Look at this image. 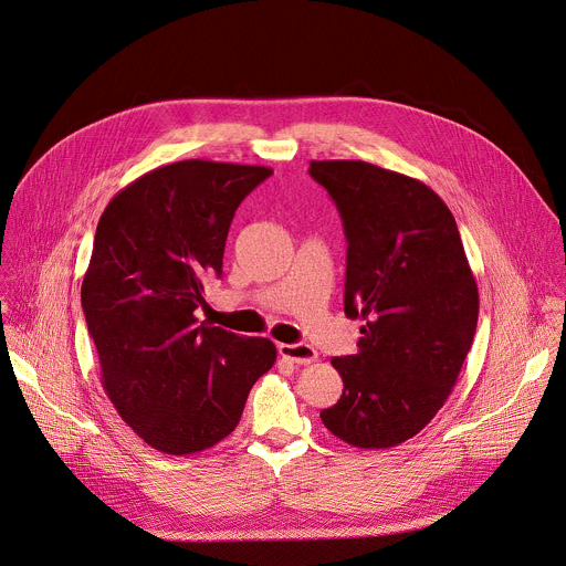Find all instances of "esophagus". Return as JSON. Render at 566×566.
<instances>
[{"label":"esophagus","instance_id":"obj_1","mask_svg":"<svg viewBox=\"0 0 566 566\" xmlns=\"http://www.w3.org/2000/svg\"><path fill=\"white\" fill-rule=\"evenodd\" d=\"M280 355L297 366H308L317 359V350L306 344H280Z\"/></svg>","mask_w":566,"mask_h":566}]
</instances>
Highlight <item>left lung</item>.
Masks as SVG:
<instances>
[{
    "label": "left lung",
    "instance_id": "1",
    "mask_svg": "<svg viewBox=\"0 0 566 566\" xmlns=\"http://www.w3.org/2000/svg\"><path fill=\"white\" fill-rule=\"evenodd\" d=\"M335 200L346 251L344 311L364 319L357 355L333 357L342 399L324 426L361 450L419 434L472 348L479 286L457 220L421 180L364 160H311Z\"/></svg>",
    "mask_w": 566,
    "mask_h": 566
}]
</instances>
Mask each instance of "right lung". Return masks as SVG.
Here are the masks:
<instances>
[{
    "instance_id": "obj_1",
    "label": "right lung",
    "mask_w": 566,
    "mask_h": 566,
    "mask_svg": "<svg viewBox=\"0 0 566 566\" xmlns=\"http://www.w3.org/2000/svg\"><path fill=\"white\" fill-rule=\"evenodd\" d=\"M271 167L180 160L156 167L105 207L81 284L101 384L120 419L154 450L185 457L229 437L253 384L271 370V339L207 322L205 284L222 273L240 202Z\"/></svg>"
}]
</instances>
